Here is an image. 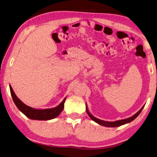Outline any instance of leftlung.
Returning a JSON list of instances; mask_svg holds the SVG:
<instances>
[{
  "label": "left lung",
  "instance_id": "8db88e82",
  "mask_svg": "<svg viewBox=\"0 0 157 157\" xmlns=\"http://www.w3.org/2000/svg\"><path fill=\"white\" fill-rule=\"evenodd\" d=\"M145 106H143L141 109L138 110V111L136 113L134 114L133 115V116L130 117H128L127 119H124V120H117V121H115V122H108V121H104V120H99L98 118H97L95 117H94L93 115H92L89 112L88 109V106H87L86 104V111L88 113V114L89 115V117L91 118V119L94 121L95 122H97V124H101V126H104V127H120V126H122L123 124H127V123H129L132 121H133V120L136 119L138 116V115L140 113V112L142 111V110L143 109V108Z\"/></svg>",
  "mask_w": 157,
  "mask_h": 157
}]
</instances>
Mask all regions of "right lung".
<instances>
[{
  "instance_id": "right-lung-1",
  "label": "right lung",
  "mask_w": 157,
  "mask_h": 157,
  "mask_svg": "<svg viewBox=\"0 0 157 157\" xmlns=\"http://www.w3.org/2000/svg\"><path fill=\"white\" fill-rule=\"evenodd\" d=\"M10 92L11 95L15 105L18 108L21 112H22L25 116L31 120H49L54 119L57 116L60 115V113L63 111L64 108V103L65 101L66 97L63 99L58 106L52 109H35L32 107H30L25 105L24 103H23L21 100L18 98L13 89L10 86Z\"/></svg>"
}]
</instances>
